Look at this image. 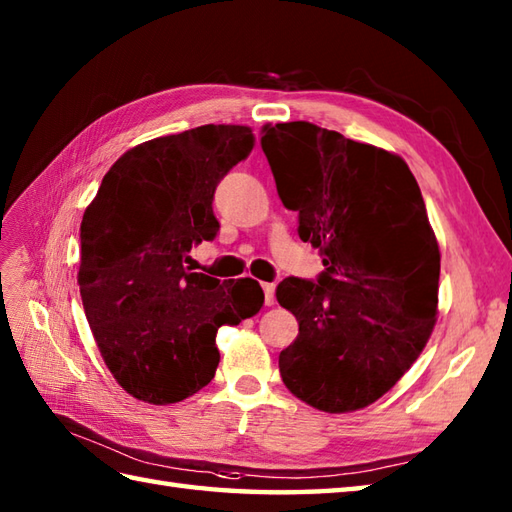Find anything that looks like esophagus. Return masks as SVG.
I'll list each match as a JSON object with an SVG mask.
<instances>
[{
	"instance_id": "obj_1",
	"label": "esophagus",
	"mask_w": 512,
	"mask_h": 512,
	"mask_svg": "<svg viewBox=\"0 0 512 512\" xmlns=\"http://www.w3.org/2000/svg\"><path fill=\"white\" fill-rule=\"evenodd\" d=\"M264 301L266 306H275V284H264Z\"/></svg>"
}]
</instances>
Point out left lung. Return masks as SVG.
<instances>
[{
    "mask_svg": "<svg viewBox=\"0 0 512 512\" xmlns=\"http://www.w3.org/2000/svg\"><path fill=\"white\" fill-rule=\"evenodd\" d=\"M262 132L279 198L325 266L317 281L277 286L299 321L281 378L314 409H363L398 383L436 325L440 248L420 187L400 156L332 129L295 121Z\"/></svg>",
    "mask_w": 512,
    "mask_h": 512,
    "instance_id": "1",
    "label": "left lung"
}]
</instances>
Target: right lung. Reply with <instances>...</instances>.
<instances>
[{
  "instance_id": "obj_1",
  "label": "right lung",
  "mask_w": 512,
  "mask_h": 512,
  "mask_svg": "<svg viewBox=\"0 0 512 512\" xmlns=\"http://www.w3.org/2000/svg\"><path fill=\"white\" fill-rule=\"evenodd\" d=\"M255 145L246 125H202L125 151L83 213L79 286L103 361L129 396L171 405L215 376L220 325L264 306L255 279L191 273L213 239V195Z\"/></svg>"
}]
</instances>
